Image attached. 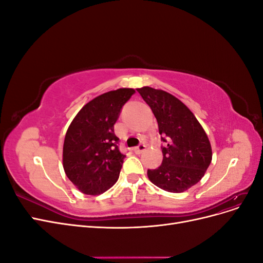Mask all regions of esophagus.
Returning a JSON list of instances; mask_svg holds the SVG:
<instances>
[{
    "mask_svg": "<svg viewBox=\"0 0 263 263\" xmlns=\"http://www.w3.org/2000/svg\"><path fill=\"white\" fill-rule=\"evenodd\" d=\"M146 150V146L145 145H139V146H137V147H135V148H133V151L136 155H140L142 151H145Z\"/></svg>",
    "mask_w": 263,
    "mask_h": 263,
    "instance_id": "34e87169",
    "label": "esophagus"
}]
</instances>
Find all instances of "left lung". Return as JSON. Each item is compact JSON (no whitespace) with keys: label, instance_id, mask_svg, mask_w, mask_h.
Returning a JSON list of instances; mask_svg holds the SVG:
<instances>
[{"label":"left lung","instance_id":"obj_1","mask_svg":"<svg viewBox=\"0 0 263 263\" xmlns=\"http://www.w3.org/2000/svg\"><path fill=\"white\" fill-rule=\"evenodd\" d=\"M158 122L166 146L162 163L148 170L149 180L166 192L182 193L204 177L212 161L208 135L194 114L172 94L144 86L137 89Z\"/></svg>","mask_w":263,"mask_h":263}]
</instances>
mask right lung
<instances>
[{"label":"right lung","mask_w":263,"mask_h":263,"mask_svg":"<svg viewBox=\"0 0 263 263\" xmlns=\"http://www.w3.org/2000/svg\"><path fill=\"white\" fill-rule=\"evenodd\" d=\"M134 93L125 87L101 94L70 124L63 142V169L82 193H104L118 180L126 156L118 149L114 124Z\"/></svg>","instance_id":"1"}]
</instances>
